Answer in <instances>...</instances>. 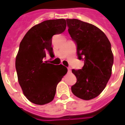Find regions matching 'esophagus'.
I'll return each mask as SVG.
<instances>
[{
    "instance_id": "1",
    "label": "esophagus",
    "mask_w": 125,
    "mask_h": 125,
    "mask_svg": "<svg viewBox=\"0 0 125 125\" xmlns=\"http://www.w3.org/2000/svg\"><path fill=\"white\" fill-rule=\"evenodd\" d=\"M68 73H71V68L70 67L68 68Z\"/></svg>"
}]
</instances>
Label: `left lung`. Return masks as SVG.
Wrapping results in <instances>:
<instances>
[{
    "label": "left lung",
    "instance_id": "1",
    "mask_svg": "<svg viewBox=\"0 0 125 125\" xmlns=\"http://www.w3.org/2000/svg\"><path fill=\"white\" fill-rule=\"evenodd\" d=\"M68 32L77 46L81 69H73L77 81L71 86L76 96L89 100L100 95L111 75L113 54L105 34L95 25L80 20L66 19Z\"/></svg>",
    "mask_w": 125,
    "mask_h": 125
}]
</instances>
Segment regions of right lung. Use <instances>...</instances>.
<instances>
[{"label":"right lung","mask_w":125,"mask_h":125,"mask_svg":"<svg viewBox=\"0 0 125 125\" xmlns=\"http://www.w3.org/2000/svg\"><path fill=\"white\" fill-rule=\"evenodd\" d=\"M66 28L64 19L45 21L29 30L20 43L15 69L23 93L32 103L43 105L52 101L57 84L67 73L65 66L45 61L47 53L54 57L52 36Z\"/></svg>","instance_id":"add662e5"}]
</instances>
